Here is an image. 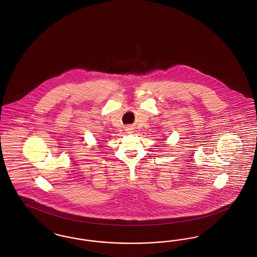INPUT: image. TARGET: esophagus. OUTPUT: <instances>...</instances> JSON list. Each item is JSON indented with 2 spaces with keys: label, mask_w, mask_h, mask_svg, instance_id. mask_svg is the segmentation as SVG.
Listing matches in <instances>:
<instances>
[{
  "label": "esophagus",
  "mask_w": 257,
  "mask_h": 257,
  "mask_svg": "<svg viewBox=\"0 0 257 257\" xmlns=\"http://www.w3.org/2000/svg\"><path fill=\"white\" fill-rule=\"evenodd\" d=\"M128 130H129V128H128Z\"/></svg>",
  "instance_id": "obj_1"
}]
</instances>
